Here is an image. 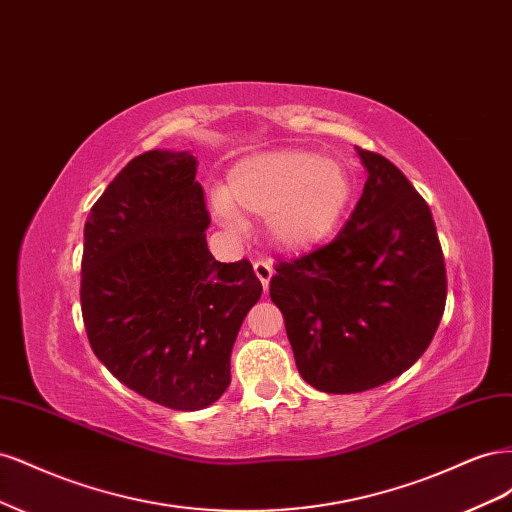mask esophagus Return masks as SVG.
<instances>
[{
  "instance_id": "esophagus-1",
  "label": "esophagus",
  "mask_w": 512,
  "mask_h": 512,
  "mask_svg": "<svg viewBox=\"0 0 512 512\" xmlns=\"http://www.w3.org/2000/svg\"><path fill=\"white\" fill-rule=\"evenodd\" d=\"M254 273H256V277L260 280V284H262V288H269V282H271V275H273V265L269 260H256L254 262Z\"/></svg>"
}]
</instances>
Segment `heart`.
Returning <instances> with one entry per match:
<instances>
[{"label": "heart", "instance_id": "obj_1", "mask_svg": "<svg viewBox=\"0 0 512 512\" xmlns=\"http://www.w3.org/2000/svg\"><path fill=\"white\" fill-rule=\"evenodd\" d=\"M352 198L344 164L316 151L265 153L235 166L228 196H213V209L228 224H241L235 209L267 218L271 241L288 252L327 239L342 222Z\"/></svg>", "mask_w": 512, "mask_h": 512}]
</instances>
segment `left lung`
I'll list each match as a JSON object with an SVG mask.
<instances>
[{
  "mask_svg": "<svg viewBox=\"0 0 512 512\" xmlns=\"http://www.w3.org/2000/svg\"><path fill=\"white\" fill-rule=\"evenodd\" d=\"M356 151L369 177L350 220L331 243L277 260L269 284L299 374L337 395L404 374L446 305L444 254L425 198L391 160Z\"/></svg>",
  "mask_w": 512,
  "mask_h": 512,
  "instance_id": "8db88e82",
  "label": "left lung"
}]
</instances>
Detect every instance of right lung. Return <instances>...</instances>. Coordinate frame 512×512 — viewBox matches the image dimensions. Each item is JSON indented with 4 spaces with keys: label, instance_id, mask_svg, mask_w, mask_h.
<instances>
[{
    "label": "right lung",
    "instance_id": "right-lung-1",
    "mask_svg": "<svg viewBox=\"0 0 512 512\" xmlns=\"http://www.w3.org/2000/svg\"><path fill=\"white\" fill-rule=\"evenodd\" d=\"M190 151L141 153L91 207L81 309L111 374L170 410H200L230 384V352L260 299L250 260L207 250L209 211Z\"/></svg>",
    "mask_w": 512,
    "mask_h": 512
}]
</instances>
